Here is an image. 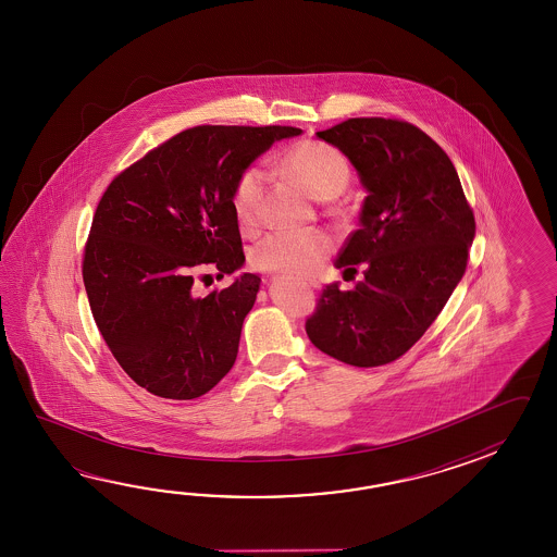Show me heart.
<instances>
[{
  "mask_svg": "<svg viewBox=\"0 0 557 557\" xmlns=\"http://www.w3.org/2000/svg\"><path fill=\"white\" fill-rule=\"evenodd\" d=\"M284 171L307 187L317 199L329 201L343 193L352 169L348 157L331 143L307 139L296 143L283 157ZM264 173L259 166H245L231 189V207L243 231H257L261 223ZM334 243L322 231L273 233L250 250V264L262 273L284 274L290 278H312L331 257Z\"/></svg>",
  "mask_w": 557,
  "mask_h": 557,
  "instance_id": "1",
  "label": "heart"
}]
</instances>
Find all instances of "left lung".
<instances>
[{"label":"left lung","mask_w":557,"mask_h":557,"mask_svg":"<svg viewBox=\"0 0 557 557\" xmlns=\"http://www.w3.org/2000/svg\"><path fill=\"white\" fill-rule=\"evenodd\" d=\"M317 135L350 159L367 187L360 228L336 259L346 276L362 269L364 278L352 290L324 286L305 329L344 364H391L422 338L462 281L475 235L472 207L450 157L408 121L346 119Z\"/></svg>","instance_id":"1"}]
</instances>
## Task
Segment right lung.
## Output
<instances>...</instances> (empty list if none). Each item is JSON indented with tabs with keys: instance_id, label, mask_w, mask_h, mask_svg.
Segmentation results:
<instances>
[{
	"instance_id": "right-lung-1",
	"label": "right lung",
	"mask_w": 557,
	"mask_h": 557,
	"mask_svg": "<svg viewBox=\"0 0 557 557\" xmlns=\"http://www.w3.org/2000/svg\"><path fill=\"white\" fill-rule=\"evenodd\" d=\"M283 125H199L157 145L109 183L85 243V290L111 355L141 388L193 400L237 360L261 278L197 296V273L245 262L231 189ZM209 276V274H202Z\"/></svg>"
}]
</instances>
